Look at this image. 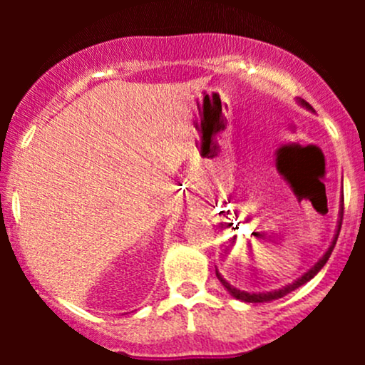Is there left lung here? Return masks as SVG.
<instances>
[{
    "label": "left lung",
    "instance_id": "left-lung-1",
    "mask_svg": "<svg viewBox=\"0 0 365 365\" xmlns=\"http://www.w3.org/2000/svg\"><path fill=\"white\" fill-rule=\"evenodd\" d=\"M299 103L302 104V106H305L307 108V110H312V106L309 103H305L304 99H299ZM341 220H343V200H341V211H340V221H338V230H336V235H334V238H333V242H331V245H329V249L326 250L324 252V255H322V257L319 259V261H317L316 264H314V266L311 267V269L307 271V273H304L302 276H300L299 279H295V282L293 283H290V284H287V287H283V288H279V290H274V292H266V293H249V292H244V290H238V288H235V287H232V284H230L228 282H226V279L223 278V276L220 274V271L216 269V276H217V279H220L221 283H223V287L226 288V290H228L230 293H232L233 297H235V299H238V300H242V302H250V304H261V302H271V300H276V299H282V297H284V295H288V293L290 292H293V290H297V288L299 287H302V284H305L309 282V279H312L314 276H316L317 273H319V271L322 269V266H324L326 262H328V259H329V255H331V252H333V249H334V245H336V240H338V235H340V228H341Z\"/></svg>",
    "mask_w": 365,
    "mask_h": 365
}]
</instances>
